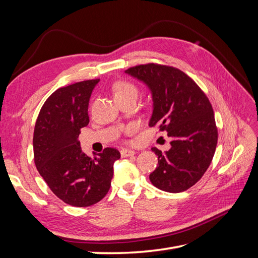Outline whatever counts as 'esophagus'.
Here are the masks:
<instances>
[{"instance_id":"1","label":"esophagus","mask_w":258,"mask_h":258,"mask_svg":"<svg viewBox=\"0 0 258 258\" xmlns=\"http://www.w3.org/2000/svg\"><path fill=\"white\" fill-rule=\"evenodd\" d=\"M135 154H136L135 151L127 150V148H122V150L120 151L121 157H129V156H132V155H135Z\"/></svg>"}]
</instances>
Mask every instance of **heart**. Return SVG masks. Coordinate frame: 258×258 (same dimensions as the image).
Here are the masks:
<instances>
[{
    "label": "heart",
    "mask_w": 258,
    "mask_h": 258,
    "mask_svg": "<svg viewBox=\"0 0 258 258\" xmlns=\"http://www.w3.org/2000/svg\"><path fill=\"white\" fill-rule=\"evenodd\" d=\"M138 87L128 81H118L113 85V95L115 100H122L128 98L138 97ZM136 129L135 124H130L128 127L129 131H134Z\"/></svg>",
    "instance_id": "b5f03b06"
}]
</instances>
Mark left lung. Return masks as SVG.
Here are the masks:
<instances>
[{"label": "left lung", "instance_id": "left-lung-1", "mask_svg": "<svg viewBox=\"0 0 258 258\" xmlns=\"http://www.w3.org/2000/svg\"><path fill=\"white\" fill-rule=\"evenodd\" d=\"M151 90L153 114L150 127L168 132L171 148L158 156L150 174L152 184L168 192L190 188L205 174L217 144L214 112L206 93L188 75L173 67L148 63L126 70Z\"/></svg>", "mask_w": 258, "mask_h": 258}]
</instances>
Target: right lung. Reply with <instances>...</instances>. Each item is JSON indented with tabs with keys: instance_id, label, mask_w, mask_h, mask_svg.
<instances>
[{
	"instance_id": "add662e5",
	"label": "right lung",
	"mask_w": 258,
	"mask_h": 258,
	"mask_svg": "<svg viewBox=\"0 0 258 258\" xmlns=\"http://www.w3.org/2000/svg\"><path fill=\"white\" fill-rule=\"evenodd\" d=\"M99 81L57 89L45 101L35 122L33 152L38 173L59 199L73 207H89L105 197L114 162L120 158L111 147L91 158L82 152L79 141L81 129L89 122V99Z\"/></svg>"
}]
</instances>
